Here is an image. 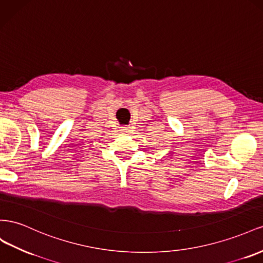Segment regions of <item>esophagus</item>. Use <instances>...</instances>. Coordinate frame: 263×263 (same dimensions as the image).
<instances>
[{
  "instance_id": "1",
  "label": "esophagus",
  "mask_w": 263,
  "mask_h": 263,
  "mask_svg": "<svg viewBox=\"0 0 263 263\" xmlns=\"http://www.w3.org/2000/svg\"><path fill=\"white\" fill-rule=\"evenodd\" d=\"M121 131H122V132H124V133H129V132H130V127H127V126H123L122 129H121Z\"/></svg>"
}]
</instances>
